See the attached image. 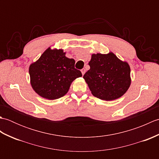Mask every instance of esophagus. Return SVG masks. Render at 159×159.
<instances>
[{
  "label": "esophagus",
  "mask_w": 159,
  "mask_h": 159,
  "mask_svg": "<svg viewBox=\"0 0 159 159\" xmlns=\"http://www.w3.org/2000/svg\"><path fill=\"white\" fill-rule=\"evenodd\" d=\"M81 72H82V74L83 75L84 74H85V68H83L82 70H81Z\"/></svg>",
  "instance_id": "1"
}]
</instances>
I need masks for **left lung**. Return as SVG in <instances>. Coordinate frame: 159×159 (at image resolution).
Returning a JSON list of instances; mask_svg holds the SVG:
<instances>
[{
	"label": "left lung",
	"instance_id": "8db88e82",
	"mask_svg": "<svg viewBox=\"0 0 159 159\" xmlns=\"http://www.w3.org/2000/svg\"><path fill=\"white\" fill-rule=\"evenodd\" d=\"M89 66L90 69L83 78L92 93L98 98L107 101L116 100L129 88L130 66L113 53L93 54Z\"/></svg>",
	"mask_w": 159,
	"mask_h": 159
}]
</instances>
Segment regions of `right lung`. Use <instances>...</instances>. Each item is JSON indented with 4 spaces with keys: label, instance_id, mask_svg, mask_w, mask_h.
I'll return each mask as SVG.
<instances>
[{
    "label": "right lung",
    "instance_id": "obj_1",
    "mask_svg": "<svg viewBox=\"0 0 159 159\" xmlns=\"http://www.w3.org/2000/svg\"><path fill=\"white\" fill-rule=\"evenodd\" d=\"M74 64V59L66 57L63 50L48 48L29 67L33 89L46 99L55 100L63 96L73 80L82 76Z\"/></svg>",
    "mask_w": 159,
    "mask_h": 159
}]
</instances>
